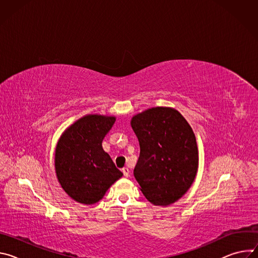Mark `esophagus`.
Here are the masks:
<instances>
[{"label": "esophagus", "mask_w": 258, "mask_h": 258, "mask_svg": "<svg viewBox=\"0 0 258 258\" xmlns=\"http://www.w3.org/2000/svg\"><path fill=\"white\" fill-rule=\"evenodd\" d=\"M122 172H123V175H124V176H126V177L130 176V169H128L127 167H123V168H122Z\"/></svg>", "instance_id": "obj_1"}]
</instances>
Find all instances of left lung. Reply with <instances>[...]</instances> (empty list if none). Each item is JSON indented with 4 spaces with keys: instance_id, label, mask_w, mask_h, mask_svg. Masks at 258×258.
<instances>
[{
    "instance_id": "obj_1",
    "label": "left lung",
    "mask_w": 258,
    "mask_h": 258,
    "mask_svg": "<svg viewBox=\"0 0 258 258\" xmlns=\"http://www.w3.org/2000/svg\"><path fill=\"white\" fill-rule=\"evenodd\" d=\"M131 125L139 140L134 169L140 190L154 205L168 206L192 186L198 170L195 134L177 110L153 107L134 115Z\"/></svg>"
}]
</instances>
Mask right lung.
Listing matches in <instances>:
<instances>
[{"label": "right lung", "instance_id": "obj_1", "mask_svg": "<svg viewBox=\"0 0 258 258\" xmlns=\"http://www.w3.org/2000/svg\"><path fill=\"white\" fill-rule=\"evenodd\" d=\"M115 120V116L87 114L68 126L58 140L56 175L66 194L79 203L99 202L123 175L102 147Z\"/></svg>", "mask_w": 258, "mask_h": 258}]
</instances>
